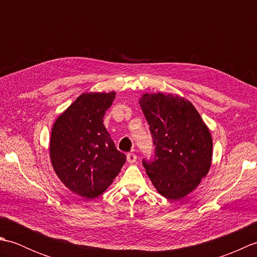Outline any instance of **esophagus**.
<instances>
[{"label": "esophagus", "mask_w": 257, "mask_h": 257, "mask_svg": "<svg viewBox=\"0 0 257 257\" xmlns=\"http://www.w3.org/2000/svg\"><path fill=\"white\" fill-rule=\"evenodd\" d=\"M136 160H137V156H136L135 154H133V152H130V154L127 155V161L129 163H135Z\"/></svg>", "instance_id": "1"}]
</instances>
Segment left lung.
I'll list each match as a JSON object with an SVG mask.
<instances>
[{
    "mask_svg": "<svg viewBox=\"0 0 257 257\" xmlns=\"http://www.w3.org/2000/svg\"><path fill=\"white\" fill-rule=\"evenodd\" d=\"M139 103L156 146L154 160L143 161L146 172L162 196L182 199L210 170V129L192 103L179 95L146 92Z\"/></svg>",
    "mask_w": 257,
    "mask_h": 257,
    "instance_id": "obj_1",
    "label": "left lung"
}]
</instances>
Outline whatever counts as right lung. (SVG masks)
<instances>
[{
	"mask_svg": "<svg viewBox=\"0 0 257 257\" xmlns=\"http://www.w3.org/2000/svg\"><path fill=\"white\" fill-rule=\"evenodd\" d=\"M116 92H84L54 122L50 156L54 171L73 193L95 199L125 162L103 125Z\"/></svg>",
	"mask_w": 257,
	"mask_h": 257,
	"instance_id": "add662e5",
	"label": "right lung"
}]
</instances>
